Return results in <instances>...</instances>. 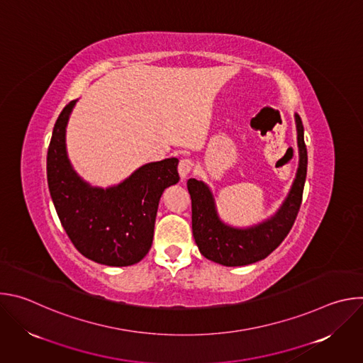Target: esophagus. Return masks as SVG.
I'll use <instances>...</instances> for the list:
<instances>
[{"label": "esophagus", "mask_w": 363, "mask_h": 363, "mask_svg": "<svg viewBox=\"0 0 363 363\" xmlns=\"http://www.w3.org/2000/svg\"><path fill=\"white\" fill-rule=\"evenodd\" d=\"M194 167H195V162H194L191 158H182V160L179 161V165H178L179 177H181L182 179L186 178V177L191 174V171L194 169Z\"/></svg>", "instance_id": "obj_1"}]
</instances>
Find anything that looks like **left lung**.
Returning a JSON list of instances; mask_svg holds the SVG:
<instances>
[{
  "mask_svg": "<svg viewBox=\"0 0 363 363\" xmlns=\"http://www.w3.org/2000/svg\"><path fill=\"white\" fill-rule=\"evenodd\" d=\"M296 126L300 153L297 177L279 213L260 225L248 230L224 225L217 217L208 186L194 178L188 179L186 186L192 202V234L205 258L228 267L252 264L272 254L287 237L300 210L307 174L304 129L298 115H296Z\"/></svg>",
  "mask_w": 363,
  "mask_h": 363,
  "instance_id": "1",
  "label": "left lung"
}]
</instances>
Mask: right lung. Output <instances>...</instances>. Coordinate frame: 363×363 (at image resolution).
<instances>
[{
    "label": "right lung",
    "instance_id": "1",
    "mask_svg": "<svg viewBox=\"0 0 363 363\" xmlns=\"http://www.w3.org/2000/svg\"><path fill=\"white\" fill-rule=\"evenodd\" d=\"M76 100L56 121L47 152V182L57 216L73 245L89 260L132 266L147 254L164 189L179 181L178 160L139 168L123 184L99 189L84 184L66 155V125Z\"/></svg>",
    "mask_w": 363,
    "mask_h": 363
}]
</instances>
